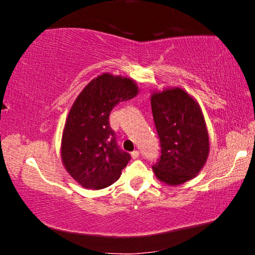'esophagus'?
<instances>
[{
    "label": "esophagus",
    "instance_id": "obj_1",
    "mask_svg": "<svg viewBox=\"0 0 255 255\" xmlns=\"http://www.w3.org/2000/svg\"><path fill=\"white\" fill-rule=\"evenodd\" d=\"M139 156H140V152L137 150L131 152V158H133V159H136V158H139Z\"/></svg>",
    "mask_w": 255,
    "mask_h": 255
}]
</instances>
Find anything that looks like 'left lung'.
Instances as JSON below:
<instances>
[{"label": "left lung", "instance_id": "obj_1", "mask_svg": "<svg viewBox=\"0 0 255 255\" xmlns=\"http://www.w3.org/2000/svg\"><path fill=\"white\" fill-rule=\"evenodd\" d=\"M151 107L160 144V157L152 166L154 175L171 186L192 180L210 150L200 107L181 89L153 93Z\"/></svg>", "mask_w": 255, "mask_h": 255}]
</instances>
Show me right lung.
I'll use <instances>...</instances> for the list:
<instances>
[{
	"label": "right lung",
	"instance_id": "1",
	"mask_svg": "<svg viewBox=\"0 0 255 255\" xmlns=\"http://www.w3.org/2000/svg\"><path fill=\"white\" fill-rule=\"evenodd\" d=\"M136 93L130 79L103 74L75 99L64 125L61 156L67 171L85 188L102 189L116 182L130 160L118 145L109 116L120 102Z\"/></svg>",
	"mask_w": 255,
	"mask_h": 255
}]
</instances>
